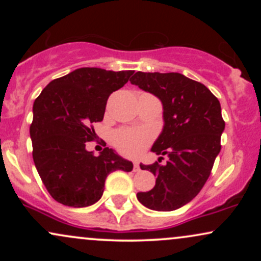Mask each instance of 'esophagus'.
I'll return each instance as SVG.
<instances>
[{
	"label": "esophagus",
	"mask_w": 261,
	"mask_h": 261,
	"mask_svg": "<svg viewBox=\"0 0 261 261\" xmlns=\"http://www.w3.org/2000/svg\"><path fill=\"white\" fill-rule=\"evenodd\" d=\"M141 168H140V164L139 162H134V172H139Z\"/></svg>",
	"instance_id": "1"
}]
</instances>
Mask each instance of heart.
Returning a JSON list of instances; mask_svg holds the SVG:
<instances>
[{
    "mask_svg": "<svg viewBox=\"0 0 261 261\" xmlns=\"http://www.w3.org/2000/svg\"><path fill=\"white\" fill-rule=\"evenodd\" d=\"M151 141V134L145 128H120L114 134V143L122 154L137 157Z\"/></svg>",
    "mask_w": 261,
    "mask_h": 261,
    "instance_id": "b5f03b06",
    "label": "heart"
}]
</instances>
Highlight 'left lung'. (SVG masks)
<instances>
[{"instance_id": "1", "label": "left lung", "mask_w": 261, "mask_h": 261, "mask_svg": "<svg viewBox=\"0 0 261 261\" xmlns=\"http://www.w3.org/2000/svg\"><path fill=\"white\" fill-rule=\"evenodd\" d=\"M131 85L158 97L163 104L164 127L152 152L168 155L140 164L157 176L155 185L137 193L139 201L155 211H173L187 205L200 193L221 151L224 120L220 101L206 86L178 72H136Z\"/></svg>"}]
</instances>
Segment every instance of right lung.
<instances>
[{"label": "right lung", "mask_w": 261, "mask_h": 261, "mask_svg": "<svg viewBox=\"0 0 261 261\" xmlns=\"http://www.w3.org/2000/svg\"><path fill=\"white\" fill-rule=\"evenodd\" d=\"M134 71L77 68L51 81L33 106V160L54 200L71 207H86L103 195L107 176L114 170L131 172L133 163L106 147L98 157L86 149L97 139L93 124L100 122L107 101Z\"/></svg>", "instance_id": "1"}]
</instances>
